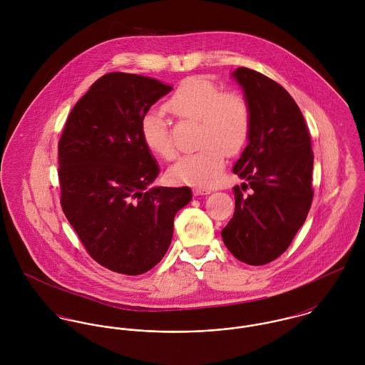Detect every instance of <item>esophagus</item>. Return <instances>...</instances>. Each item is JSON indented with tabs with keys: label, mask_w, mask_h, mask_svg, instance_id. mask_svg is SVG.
<instances>
[{
	"label": "esophagus",
	"mask_w": 365,
	"mask_h": 365,
	"mask_svg": "<svg viewBox=\"0 0 365 365\" xmlns=\"http://www.w3.org/2000/svg\"><path fill=\"white\" fill-rule=\"evenodd\" d=\"M192 191H194L195 195H207V194H210V190H208V188H200V187H195Z\"/></svg>",
	"instance_id": "obj_1"
}]
</instances>
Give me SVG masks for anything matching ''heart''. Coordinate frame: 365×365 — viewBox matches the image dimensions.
Segmentation results:
<instances>
[{"label": "heart", "mask_w": 365, "mask_h": 365, "mask_svg": "<svg viewBox=\"0 0 365 365\" xmlns=\"http://www.w3.org/2000/svg\"><path fill=\"white\" fill-rule=\"evenodd\" d=\"M165 108L181 119L198 120L197 143L201 146L175 161L170 178L200 188L213 185L220 178L226 155H239L250 138L253 112L249 100L236 91L225 93L205 77H190L175 88ZM140 132L155 155L167 161L177 156L168 122L160 112L143 115Z\"/></svg>", "instance_id": "1"}]
</instances>
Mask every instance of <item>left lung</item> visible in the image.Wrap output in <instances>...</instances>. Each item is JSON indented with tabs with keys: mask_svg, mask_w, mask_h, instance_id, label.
<instances>
[{
	"mask_svg": "<svg viewBox=\"0 0 365 365\" xmlns=\"http://www.w3.org/2000/svg\"><path fill=\"white\" fill-rule=\"evenodd\" d=\"M253 112L249 145L233 167L247 180L222 230L229 252L250 265L278 259L304 225L313 200V152L299 106L277 81L247 67L233 73ZM250 187L252 195L244 191Z\"/></svg>",
	"mask_w": 365,
	"mask_h": 365,
	"instance_id": "obj_1",
	"label": "left lung"
}]
</instances>
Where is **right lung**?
Instances as JSON below:
<instances>
[{
	"label": "right lung",
	"instance_id": "right-lung-1",
	"mask_svg": "<svg viewBox=\"0 0 365 365\" xmlns=\"http://www.w3.org/2000/svg\"><path fill=\"white\" fill-rule=\"evenodd\" d=\"M173 90L156 78L108 73L71 109L58 140L61 209L87 253L105 268L139 275L164 257L188 187L148 190L160 168L140 122Z\"/></svg>",
	"mask_w": 365,
	"mask_h": 365
}]
</instances>
